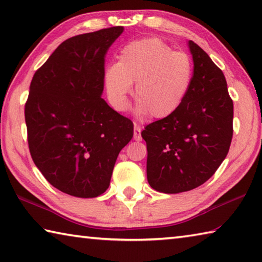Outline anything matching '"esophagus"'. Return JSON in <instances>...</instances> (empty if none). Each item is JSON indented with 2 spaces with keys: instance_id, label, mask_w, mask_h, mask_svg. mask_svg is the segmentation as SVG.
Listing matches in <instances>:
<instances>
[{
  "instance_id": "34e87169",
  "label": "esophagus",
  "mask_w": 262,
  "mask_h": 262,
  "mask_svg": "<svg viewBox=\"0 0 262 262\" xmlns=\"http://www.w3.org/2000/svg\"><path fill=\"white\" fill-rule=\"evenodd\" d=\"M134 140L135 141H141L142 137H141V127L139 125H135L134 126Z\"/></svg>"
}]
</instances>
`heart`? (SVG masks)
<instances>
[{
    "instance_id": "obj_1",
    "label": "heart",
    "mask_w": 262,
    "mask_h": 262,
    "mask_svg": "<svg viewBox=\"0 0 262 262\" xmlns=\"http://www.w3.org/2000/svg\"><path fill=\"white\" fill-rule=\"evenodd\" d=\"M193 77V60L187 53L174 52L161 39L148 38L121 48L117 63L105 69L104 83L115 110H127L132 84L136 83L137 113L164 119L183 105Z\"/></svg>"
}]
</instances>
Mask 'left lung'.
I'll use <instances>...</instances> for the list:
<instances>
[{
    "mask_svg": "<svg viewBox=\"0 0 262 262\" xmlns=\"http://www.w3.org/2000/svg\"><path fill=\"white\" fill-rule=\"evenodd\" d=\"M192 88L179 110L141 133L147 143V178L154 189L177 194L194 189L215 173L232 140L233 103L222 70L189 40Z\"/></svg>",
    "mask_w": 262,
    "mask_h": 262,
    "instance_id": "obj_1",
    "label": "left lung"
}]
</instances>
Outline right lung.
I'll list each match as a JSON object with an SVG mask.
<instances>
[{
  "label": "right lung",
  "instance_id": "1",
  "mask_svg": "<svg viewBox=\"0 0 262 262\" xmlns=\"http://www.w3.org/2000/svg\"><path fill=\"white\" fill-rule=\"evenodd\" d=\"M122 26L69 38L32 78L25 104L31 156L61 192L96 198L108 188L133 122L101 98L104 61Z\"/></svg>",
  "mask_w": 262,
  "mask_h": 262
}]
</instances>
